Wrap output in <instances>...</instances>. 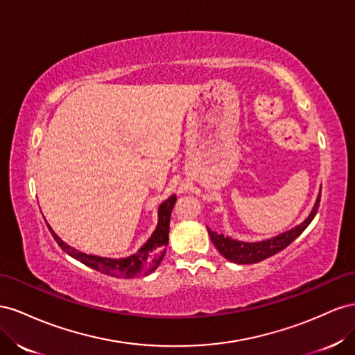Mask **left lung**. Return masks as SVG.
<instances>
[{
	"instance_id": "8db88e82",
	"label": "left lung",
	"mask_w": 355,
	"mask_h": 355,
	"mask_svg": "<svg viewBox=\"0 0 355 355\" xmlns=\"http://www.w3.org/2000/svg\"><path fill=\"white\" fill-rule=\"evenodd\" d=\"M320 199H321V191L317 198L315 205H313L311 214L308 216V218L300 223L299 226H296L295 229L287 230L284 234H281L275 238H270L266 241H260V242H242V241H236L232 239L229 236H225L221 234H217V232H212L208 229V235L212 241V244L216 245V248L218 250L220 254L223 257H226L227 260L234 261V263H239V265H248V263H257L265 260L273 254H277L281 250H284L286 247H288L293 241H295L303 230H305L309 223L315 217L318 207H320Z\"/></svg>"
}]
</instances>
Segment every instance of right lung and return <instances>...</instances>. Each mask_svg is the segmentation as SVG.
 Listing matches in <instances>:
<instances>
[{
	"label": "right lung",
	"mask_w": 355,
	"mask_h": 355,
	"mask_svg": "<svg viewBox=\"0 0 355 355\" xmlns=\"http://www.w3.org/2000/svg\"><path fill=\"white\" fill-rule=\"evenodd\" d=\"M177 196H169L164 204L159 207V221L157 227L153 232V235L141 247L135 254L125 257V259H107V257H98L92 254H85L74 250L73 247L67 245L62 242L55 232L50 229V234L58 242V245L62 248L67 254L74 257L76 260L82 261L83 265L92 268L98 272H103L110 277H120V278H135L139 275H147V273L153 272L165 254V248L168 245V235H169V220H171V211L174 208Z\"/></svg>",
	"instance_id": "right-lung-1"
}]
</instances>
